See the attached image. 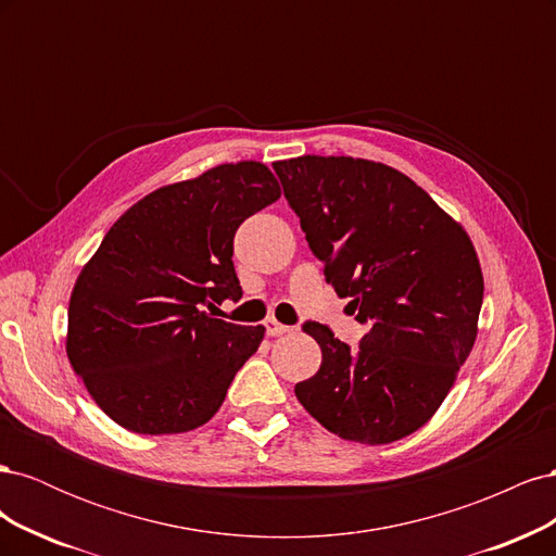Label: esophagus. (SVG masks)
Listing matches in <instances>:
<instances>
[{"label":"esophagus","instance_id":"34e87169","mask_svg":"<svg viewBox=\"0 0 556 556\" xmlns=\"http://www.w3.org/2000/svg\"><path fill=\"white\" fill-rule=\"evenodd\" d=\"M264 327H266V333H268V336H282V333L290 331V327H288V325H280L276 317H268L266 323H264Z\"/></svg>","mask_w":556,"mask_h":556}]
</instances>
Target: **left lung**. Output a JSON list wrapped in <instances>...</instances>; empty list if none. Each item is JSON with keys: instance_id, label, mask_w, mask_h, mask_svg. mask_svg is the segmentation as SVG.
<instances>
[{"instance_id": "obj_1", "label": "left lung", "mask_w": 556, "mask_h": 556, "mask_svg": "<svg viewBox=\"0 0 556 556\" xmlns=\"http://www.w3.org/2000/svg\"><path fill=\"white\" fill-rule=\"evenodd\" d=\"M274 172L327 280L368 329L350 348L323 325L301 327L323 364L294 394L345 441H399L439 410L476 343L484 285L473 243L392 166L304 155Z\"/></svg>"}]
</instances>
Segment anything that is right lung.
<instances>
[{
  "label": "right lung",
  "mask_w": 556,
  "mask_h": 556,
  "mask_svg": "<svg viewBox=\"0 0 556 556\" xmlns=\"http://www.w3.org/2000/svg\"><path fill=\"white\" fill-rule=\"evenodd\" d=\"M278 197L264 164H223L143 197L109 229L72 292L66 355L113 422L182 433L223 406L266 329L204 308L241 299L233 233Z\"/></svg>",
  "instance_id": "obj_1"
}]
</instances>
